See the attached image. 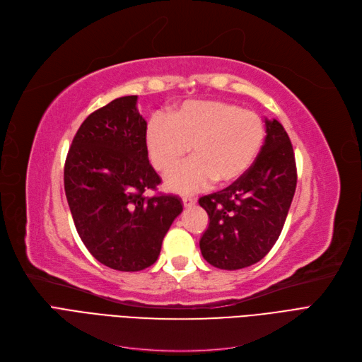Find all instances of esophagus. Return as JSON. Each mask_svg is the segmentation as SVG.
<instances>
[{
  "mask_svg": "<svg viewBox=\"0 0 362 362\" xmlns=\"http://www.w3.org/2000/svg\"><path fill=\"white\" fill-rule=\"evenodd\" d=\"M182 204H184L185 208L193 206V205L196 204V199H194V197H190V196H184V197H182Z\"/></svg>",
  "mask_w": 362,
  "mask_h": 362,
  "instance_id": "34e87169",
  "label": "esophagus"
}]
</instances>
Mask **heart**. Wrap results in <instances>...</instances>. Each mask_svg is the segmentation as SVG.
I'll use <instances>...</instances> for the list:
<instances>
[{
    "instance_id": "1",
    "label": "heart",
    "mask_w": 362,
    "mask_h": 362,
    "mask_svg": "<svg viewBox=\"0 0 362 362\" xmlns=\"http://www.w3.org/2000/svg\"><path fill=\"white\" fill-rule=\"evenodd\" d=\"M265 142V124L252 110L223 100H189L149 117L145 146L154 169L168 173L191 148L192 158L166 178L168 190L194 193L211 182L243 178Z\"/></svg>"
}]
</instances>
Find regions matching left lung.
I'll list each match as a JSON object with an SVG mask.
<instances>
[{
  "label": "left lung",
  "mask_w": 362,
  "mask_h": 362,
  "mask_svg": "<svg viewBox=\"0 0 362 362\" xmlns=\"http://www.w3.org/2000/svg\"><path fill=\"white\" fill-rule=\"evenodd\" d=\"M260 153L238 181L199 199L209 217L199 245L220 269H241L264 259L279 240L296 189L295 154L277 119H265Z\"/></svg>",
  "instance_id": "obj_1"
}]
</instances>
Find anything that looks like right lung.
<instances>
[{
	"label": "right lung",
	"mask_w": 362,
	"mask_h": 362,
	"mask_svg": "<svg viewBox=\"0 0 362 362\" xmlns=\"http://www.w3.org/2000/svg\"><path fill=\"white\" fill-rule=\"evenodd\" d=\"M136 103L138 95L119 97L88 115L64 166V190L82 243L100 264L127 272L154 264L182 211L177 196L144 194L161 180L149 165L146 121Z\"/></svg>",
	"instance_id": "obj_1"
}]
</instances>
